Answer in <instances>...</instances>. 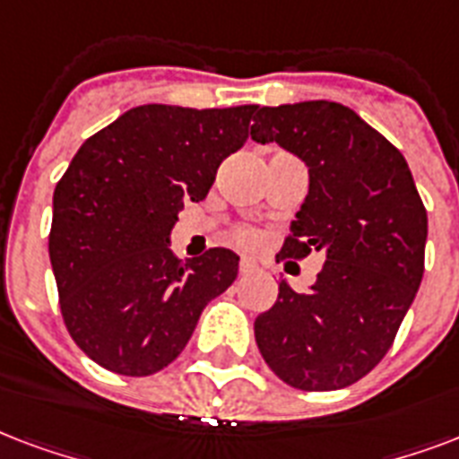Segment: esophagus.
<instances>
[{"instance_id": "1", "label": "esophagus", "mask_w": 459, "mask_h": 459, "mask_svg": "<svg viewBox=\"0 0 459 459\" xmlns=\"http://www.w3.org/2000/svg\"><path fill=\"white\" fill-rule=\"evenodd\" d=\"M239 273H241V275H251V273H258V265H255L254 261H248V258H241Z\"/></svg>"}]
</instances>
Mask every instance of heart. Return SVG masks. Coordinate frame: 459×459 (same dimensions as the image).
I'll list each match as a JSON object with an SVG mask.
<instances>
[{
    "label": "heart",
    "instance_id": "b5f03b06",
    "mask_svg": "<svg viewBox=\"0 0 459 459\" xmlns=\"http://www.w3.org/2000/svg\"><path fill=\"white\" fill-rule=\"evenodd\" d=\"M234 241L239 244V247L244 248H258L263 244V237L258 230H254V227H239L237 232L232 234Z\"/></svg>",
    "mask_w": 459,
    "mask_h": 459
}]
</instances>
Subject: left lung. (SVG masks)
I'll use <instances>...</instances> for the list:
<instances>
[{"mask_svg":"<svg viewBox=\"0 0 459 459\" xmlns=\"http://www.w3.org/2000/svg\"><path fill=\"white\" fill-rule=\"evenodd\" d=\"M251 138L308 167L282 258L325 255L311 292L280 282L278 301L254 323L255 344L292 388H347L385 357L417 297L426 208L403 152L340 102L255 108Z\"/></svg>","mask_w":459,"mask_h":459,"instance_id":"left-lung-1","label":"left lung"}]
</instances>
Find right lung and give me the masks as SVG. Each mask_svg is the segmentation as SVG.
Segmentation results:
<instances>
[{"mask_svg":"<svg viewBox=\"0 0 459 459\" xmlns=\"http://www.w3.org/2000/svg\"><path fill=\"white\" fill-rule=\"evenodd\" d=\"M255 105H141L85 141L55 189L49 261L74 342L108 371L151 376L179 357L201 311L237 280L239 255L181 263L169 232L247 143Z\"/></svg>","mask_w":459,"mask_h":459,"instance_id":"1","label":"right lung"}]
</instances>
